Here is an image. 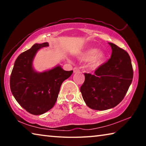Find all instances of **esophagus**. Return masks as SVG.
<instances>
[{
  "label": "esophagus",
  "instance_id": "obj_1",
  "mask_svg": "<svg viewBox=\"0 0 146 146\" xmlns=\"http://www.w3.org/2000/svg\"><path fill=\"white\" fill-rule=\"evenodd\" d=\"M80 71L79 70V69L78 68H76V67H75V68H73V72L74 73H76V72H78V71Z\"/></svg>",
  "mask_w": 146,
  "mask_h": 146
}]
</instances>
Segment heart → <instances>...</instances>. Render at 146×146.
Instances as JSON below:
<instances>
[{
    "label": "heart",
    "instance_id": "heart-1",
    "mask_svg": "<svg viewBox=\"0 0 146 146\" xmlns=\"http://www.w3.org/2000/svg\"><path fill=\"white\" fill-rule=\"evenodd\" d=\"M104 59V53L101 51H97L96 49H88L82 56V60L84 61H90V66L94 68L100 66Z\"/></svg>",
    "mask_w": 146,
    "mask_h": 146
}]
</instances>
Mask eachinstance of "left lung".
<instances>
[{
	"mask_svg": "<svg viewBox=\"0 0 146 146\" xmlns=\"http://www.w3.org/2000/svg\"><path fill=\"white\" fill-rule=\"evenodd\" d=\"M111 58L95 71L84 73L85 80L80 87L83 99L89 108L106 110L117 106L127 93L133 77L130 56L127 51L115 44Z\"/></svg>",
	"mask_w": 146,
	"mask_h": 146,
	"instance_id": "left-lung-1",
	"label": "left lung"
}]
</instances>
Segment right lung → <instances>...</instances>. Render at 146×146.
<instances>
[{
	"mask_svg": "<svg viewBox=\"0 0 146 146\" xmlns=\"http://www.w3.org/2000/svg\"><path fill=\"white\" fill-rule=\"evenodd\" d=\"M48 42L35 44L22 53L15 62L10 76V89L20 105L32 115H42L52 108L58 98L60 86L73 73L60 66L42 73L32 68V62L39 49Z\"/></svg>",
	"mask_w": 146,
	"mask_h": 146,
	"instance_id": "obj_1",
	"label": "right lung"
}]
</instances>
